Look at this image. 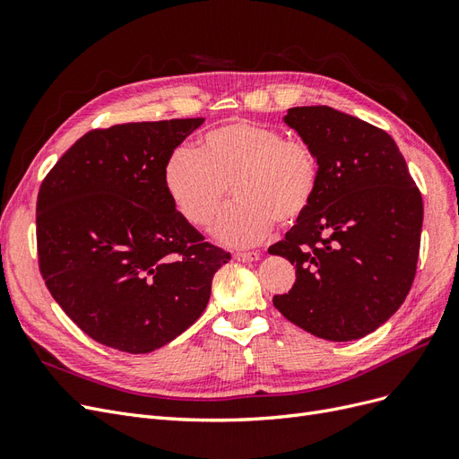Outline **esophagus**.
<instances>
[{
    "label": "esophagus",
    "instance_id": "esophagus-1",
    "mask_svg": "<svg viewBox=\"0 0 459 459\" xmlns=\"http://www.w3.org/2000/svg\"><path fill=\"white\" fill-rule=\"evenodd\" d=\"M233 258H235V260H239V262H256V260L260 258V253H256V251L235 253V255H233Z\"/></svg>",
    "mask_w": 459,
    "mask_h": 459
}]
</instances>
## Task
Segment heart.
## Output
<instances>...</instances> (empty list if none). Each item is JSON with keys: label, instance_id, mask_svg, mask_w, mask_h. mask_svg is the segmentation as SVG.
I'll return each mask as SVG.
<instances>
[{"label": "heart", "instance_id": "b5f03b06", "mask_svg": "<svg viewBox=\"0 0 459 459\" xmlns=\"http://www.w3.org/2000/svg\"><path fill=\"white\" fill-rule=\"evenodd\" d=\"M164 187L176 211L201 230L214 226L228 197L218 238L251 247L273 221L293 226L308 212L319 182L314 149L253 120H233L203 135L197 149L178 147L164 164Z\"/></svg>", "mask_w": 459, "mask_h": 459}]
</instances>
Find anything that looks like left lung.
Wrapping results in <instances>:
<instances>
[{"instance_id": "8db88e82", "label": "left lung", "mask_w": 459, "mask_h": 459, "mask_svg": "<svg viewBox=\"0 0 459 459\" xmlns=\"http://www.w3.org/2000/svg\"><path fill=\"white\" fill-rule=\"evenodd\" d=\"M283 120L314 149L319 182L308 212L268 248L297 270L273 307L319 339H362L410 293L421 193L385 130L325 105L293 107Z\"/></svg>"}]
</instances>
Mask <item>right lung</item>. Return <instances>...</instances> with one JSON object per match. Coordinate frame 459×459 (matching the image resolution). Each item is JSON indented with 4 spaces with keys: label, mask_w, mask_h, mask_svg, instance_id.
<instances>
[{
    "label": "right lung",
    "mask_w": 459,
    "mask_h": 459,
    "mask_svg": "<svg viewBox=\"0 0 459 459\" xmlns=\"http://www.w3.org/2000/svg\"><path fill=\"white\" fill-rule=\"evenodd\" d=\"M204 118L91 130L39 186L38 262L51 297L93 341L147 354L193 325L231 258L164 187V164Z\"/></svg>",
    "instance_id": "right-lung-1"
}]
</instances>
